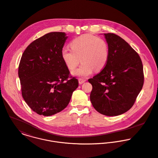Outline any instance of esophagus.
<instances>
[{
  "label": "esophagus",
  "instance_id": "34e87169",
  "mask_svg": "<svg viewBox=\"0 0 158 158\" xmlns=\"http://www.w3.org/2000/svg\"><path fill=\"white\" fill-rule=\"evenodd\" d=\"M86 81V80L83 79V78H79L78 79V82L80 84H83L84 82Z\"/></svg>",
  "mask_w": 158,
  "mask_h": 158
}]
</instances>
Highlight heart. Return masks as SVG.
<instances>
[{
	"instance_id": "b5f03b06",
	"label": "heart",
	"mask_w": 158,
	"mask_h": 158,
	"mask_svg": "<svg viewBox=\"0 0 158 158\" xmlns=\"http://www.w3.org/2000/svg\"><path fill=\"white\" fill-rule=\"evenodd\" d=\"M71 50L64 48L61 56L63 61L70 70H73L80 62L82 64L73 75L85 78L94 71L98 72L104 67L109 57V48L104 39L85 34L73 39L70 43Z\"/></svg>"
}]
</instances>
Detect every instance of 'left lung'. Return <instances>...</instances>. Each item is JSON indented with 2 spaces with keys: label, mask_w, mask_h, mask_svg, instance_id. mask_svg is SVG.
Returning <instances> with one entry per match:
<instances>
[{
  "label": "left lung",
  "mask_w": 158,
  "mask_h": 158,
  "mask_svg": "<svg viewBox=\"0 0 158 158\" xmlns=\"http://www.w3.org/2000/svg\"><path fill=\"white\" fill-rule=\"evenodd\" d=\"M104 36L109 57L102 70L88 80L90 100L99 113L113 116L134 105L143 85V69L139 55L124 39L112 33Z\"/></svg>",
  "instance_id": "1"
}]
</instances>
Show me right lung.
<instances>
[{"label": "right lung", "instance_id": "right-lung-1", "mask_svg": "<svg viewBox=\"0 0 158 158\" xmlns=\"http://www.w3.org/2000/svg\"><path fill=\"white\" fill-rule=\"evenodd\" d=\"M67 37L64 32L48 33L32 42L21 58L18 76L23 98L40 115L61 111L78 86L61 56Z\"/></svg>", "mask_w": 158, "mask_h": 158}]
</instances>
